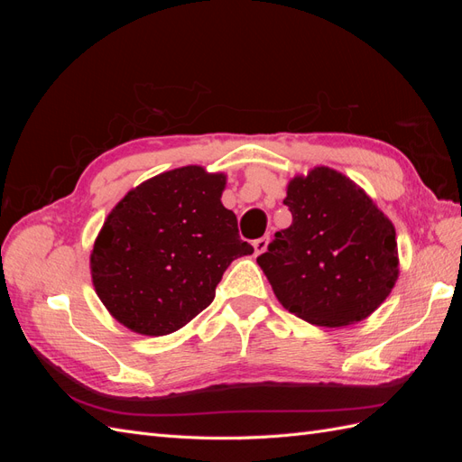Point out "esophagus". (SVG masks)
<instances>
[{
  "label": "esophagus",
  "mask_w": 462,
  "mask_h": 462,
  "mask_svg": "<svg viewBox=\"0 0 462 462\" xmlns=\"http://www.w3.org/2000/svg\"><path fill=\"white\" fill-rule=\"evenodd\" d=\"M268 243H270V239L268 236H260V239H256L254 243H253V246H254V254L258 256V254H262L265 248H268Z\"/></svg>",
  "instance_id": "obj_1"
}]
</instances>
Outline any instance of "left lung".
I'll use <instances>...</instances> for the list:
<instances>
[{"label":"left lung","instance_id":"obj_1","mask_svg":"<svg viewBox=\"0 0 462 462\" xmlns=\"http://www.w3.org/2000/svg\"><path fill=\"white\" fill-rule=\"evenodd\" d=\"M283 204L291 227L277 231L256 258L279 302L328 328L370 316L399 275L393 223L365 190L329 167L292 179Z\"/></svg>","mask_w":462,"mask_h":462}]
</instances>
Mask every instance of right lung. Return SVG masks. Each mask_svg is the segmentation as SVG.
<instances>
[{
    "mask_svg": "<svg viewBox=\"0 0 462 462\" xmlns=\"http://www.w3.org/2000/svg\"><path fill=\"white\" fill-rule=\"evenodd\" d=\"M226 175L179 167L138 185L111 209L90 256L97 297L117 321L167 335L216 297L229 263L253 254L221 204Z\"/></svg>",
    "mask_w": 462,
    "mask_h": 462,
    "instance_id": "obj_1",
    "label": "right lung"
}]
</instances>
